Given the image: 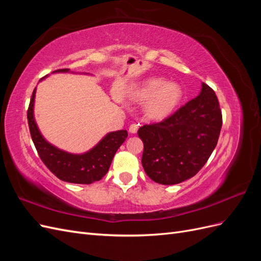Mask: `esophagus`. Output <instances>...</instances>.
Instances as JSON below:
<instances>
[{"label": "esophagus", "instance_id": "obj_1", "mask_svg": "<svg viewBox=\"0 0 261 261\" xmlns=\"http://www.w3.org/2000/svg\"><path fill=\"white\" fill-rule=\"evenodd\" d=\"M138 130V124L136 123H133L130 126H129V133L132 134H136Z\"/></svg>", "mask_w": 261, "mask_h": 261}]
</instances>
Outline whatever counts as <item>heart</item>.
Segmentation results:
<instances>
[{"label": "heart", "mask_w": 261, "mask_h": 261, "mask_svg": "<svg viewBox=\"0 0 261 261\" xmlns=\"http://www.w3.org/2000/svg\"><path fill=\"white\" fill-rule=\"evenodd\" d=\"M183 90L176 83H167L162 78H150L136 91L139 102H147L146 114L152 120H162L178 106Z\"/></svg>", "instance_id": "heart-1"}]
</instances>
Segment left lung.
Wrapping results in <instances>:
<instances>
[{"mask_svg": "<svg viewBox=\"0 0 261 261\" xmlns=\"http://www.w3.org/2000/svg\"><path fill=\"white\" fill-rule=\"evenodd\" d=\"M222 127L216 92L202 83L196 98L163 121L144 125L137 134L144 143L146 174L162 185H174L198 173L215 150Z\"/></svg>", "mask_w": 261, "mask_h": 261, "instance_id": "1", "label": "left lung"}]
</instances>
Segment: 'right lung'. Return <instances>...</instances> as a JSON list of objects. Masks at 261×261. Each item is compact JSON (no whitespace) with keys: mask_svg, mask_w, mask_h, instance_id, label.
<instances>
[{"mask_svg":"<svg viewBox=\"0 0 261 261\" xmlns=\"http://www.w3.org/2000/svg\"><path fill=\"white\" fill-rule=\"evenodd\" d=\"M68 68L55 72L66 73ZM36 88L30 99L27 118L31 139H33L39 156L58 178L74 184H91L103 177L109 169L117 149L127 138V130L122 129L109 133L100 143L88 152L83 154L68 153L49 144L39 132L34 117Z\"/></svg>","mask_w":261,"mask_h":261,"instance_id":"1","label":"right lung"}]
</instances>
